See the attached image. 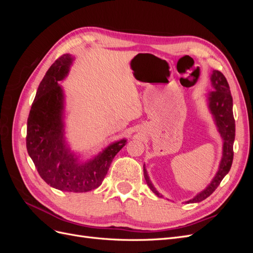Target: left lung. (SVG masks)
<instances>
[{"mask_svg": "<svg viewBox=\"0 0 253 253\" xmlns=\"http://www.w3.org/2000/svg\"><path fill=\"white\" fill-rule=\"evenodd\" d=\"M211 85L214 90L209 91L207 95V103L208 109L213 117V121L217 127L221 139H223V152L218 166V170L214 175L211 182L200 193H197L193 198L187 201L190 203H200L207 197L210 196L215 189L219 186L220 181L230 171L233 160V142L235 138V121L233 118V101L230 93V87L227 82L225 76L218 71H212L211 74ZM143 175L147 185L158 197H164L153 185L147 169L143 165Z\"/></svg>", "mask_w": 253, "mask_h": 253, "instance_id": "left-lung-1", "label": "left lung"}]
</instances>
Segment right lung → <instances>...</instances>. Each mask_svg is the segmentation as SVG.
<instances>
[{
    "mask_svg": "<svg viewBox=\"0 0 253 253\" xmlns=\"http://www.w3.org/2000/svg\"><path fill=\"white\" fill-rule=\"evenodd\" d=\"M74 58L65 53L53 63L38 87L27 119L26 148L42 179L66 192H87L101 185L126 139L115 141L89 159L71 150L65 137V97L59 81L70 73Z\"/></svg>",
    "mask_w": 253,
    "mask_h": 253,
    "instance_id": "right-lung-1",
    "label": "right lung"
}]
</instances>
